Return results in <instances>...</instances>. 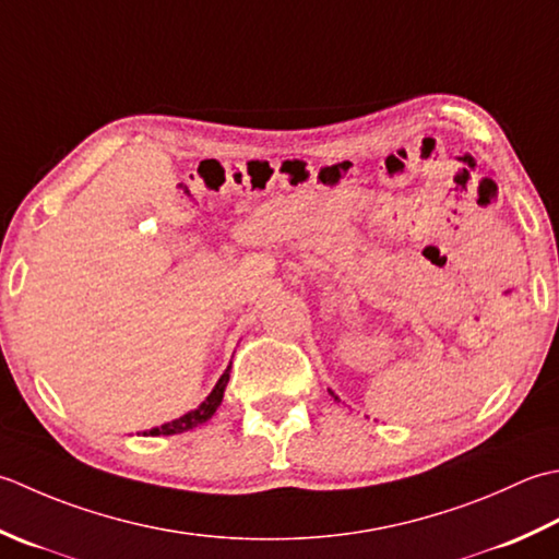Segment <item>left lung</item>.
Wrapping results in <instances>:
<instances>
[{
    "label": "left lung",
    "instance_id": "1",
    "mask_svg": "<svg viewBox=\"0 0 559 559\" xmlns=\"http://www.w3.org/2000/svg\"><path fill=\"white\" fill-rule=\"evenodd\" d=\"M330 393H333V391H330ZM333 397H335V401H337V395H335V393H333Z\"/></svg>",
    "mask_w": 559,
    "mask_h": 559
}]
</instances>
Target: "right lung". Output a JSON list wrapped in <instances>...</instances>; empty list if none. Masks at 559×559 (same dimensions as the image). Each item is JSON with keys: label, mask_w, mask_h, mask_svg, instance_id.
I'll use <instances>...</instances> for the list:
<instances>
[{"label": "right lung", "mask_w": 559, "mask_h": 559, "mask_svg": "<svg viewBox=\"0 0 559 559\" xmlns=\"http://www.w3.org/2000/svg\"><path fill=\"white\" fill-rule=\"evenodd\" d=\"M229 371H231V367L222 373V379L216 381V385L212 389V393H210L207 397H204V401H202L195 409H190L188 415L174 419V423H166V425H162V427H154V429H150V431H144V437H158V435L168 437V435H180V431H188V429H192V427H198V425H204V423H207V419L216 413V407L222 405L224 389H226V383H229Z\"/></svg>", "instance_id": "add662e5"}]
</instances>
